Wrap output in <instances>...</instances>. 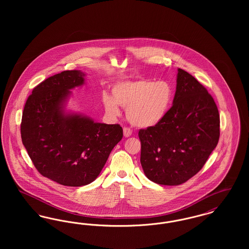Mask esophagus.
Masks as SVG:
<instances>
[{
	"instance_id": "34e87169",
	"label": "esophagus",
	"mask_w": 249,
	"mask_h": 249,
	"mask_svg": "<svg viewBox=\"0 0 249 249\" xmlns=\"http://www.w3.org/2000/svg\"><path fill=\"white\" fill-rule=\"evenodd\" d=\"M123 133H124L125 137H129V136L131 135L132 130H130V128H128V127H124L123 128Z\"/></svg>"
}]
</instances>
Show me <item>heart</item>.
Here are the masks:
<instances>
[{
    "label": "heart",
    "instance_id": "obj_1",
    "mask_svg": "<svg viewBox=\"0 0 249 249\" xmlns=\"http://www.w3.org/2000/svg\"><path fill=\"white\" fill-rule=\"evenodd\" d=\"M112 96L105 95L104 107L107 114L119 116V107L127 109L130 123L139 128H149L160 123L165 117L172 101L173 90L163 80L152 81L137 79L114 86Z\"/></svg>",
    "mask_w": 249,
    "mask_h": 249
}]
</instances>
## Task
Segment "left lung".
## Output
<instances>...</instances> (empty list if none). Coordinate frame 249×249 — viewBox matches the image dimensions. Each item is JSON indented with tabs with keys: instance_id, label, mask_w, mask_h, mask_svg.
<instances>
[{
	"instance_id": "obj_1",
	"label": "left lung",
	"mask_w": 249,
	"mask_h": 249,
	"mask_svg": "<svg viewBox=\"0 0 249 249\" xmlns=\"http://www.w3.org/2000/svg\"><path fill=\"white\" fill-rule=\"evenodd\" d=\"M177 82L165 117L138 132L144 175L165 186L183 184L199 173L220 135L218 109L207 89L180 68Z\"/></svg>"
}]
</instances>
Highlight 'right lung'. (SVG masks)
<instances>
[{
  "instance_id": "obj_1",
  "label": "right lung",
  "mask_w": 249,
  "mask_h": 249,
  "mask_svg": "<svg viewBox=\"0 0 249 249\" xmlns=\"http://www.w3.org/2000/svg\"><path fill=\"white\" fill-rule=\"evenodd\" d=\"M84 76L82 71H64L38 84L26 101L20 124L22 142L36 170L69 187L94 181L123 137L119 124L63 114L61 103L69 89L84 83Z\"/></svg>"
}]
</instances>
